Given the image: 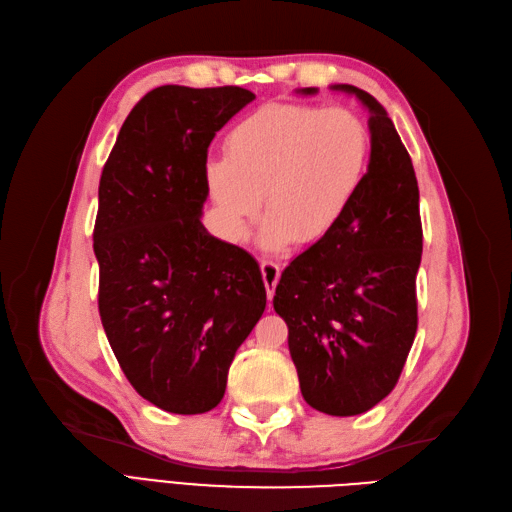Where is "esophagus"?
<instances>
[{"label":"esophagus","mask_w":512,"mask_h":512,"mask_svg":"<svg viewBox=\"0 0 512 512\" xmlns=\"http://www.w3.org/2000/svg\"><path fill=\"white\" fill-rule=\"evenodd\" d=\"M260 271H262V280H265L267 297H269V299H273V294H275V286H277V282H280L282 269L277 267L273 260H262V262H260Z\"/></svg>","instance_id":"esophagus-1"}]
</instances>
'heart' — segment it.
<instances>
[{
	"label": "heart",
	"instance_id": "1",
	"mask_svg": "<svg viewBox=\"0 0 512 512\" xmlns=\"http://www.w3.org/2000/svg\"><path fill=\"white\" fill-rule=\"evenodd\" d=\"M224 160L207 164V188L232 235H241L265 196L262 243L316 245L342 224L361 192L371 136L348 108L271 102L226 136Z\"/></svg>",
	"mask_w": 512,
	"mask_h": 512
}]
</instances>
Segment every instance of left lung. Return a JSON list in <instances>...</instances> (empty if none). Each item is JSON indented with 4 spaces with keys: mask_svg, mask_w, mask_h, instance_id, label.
I'll return each mask as SVG.
<instances>
[{
    "mask_svg": "<svg viewBox=\"0 0 512 512\" xmlns=\"http://www.w3.org/2000/svg\"><path fill=\"white\" fill-rule=\"evenodd\" d=\"M331 89L369 113L365 183L342 224L284 269L273 307L288 324L303 399L324 414L354 416L389 395L406 365L423 228L410 153L384 106L359 87Z\"/></svg>",
    "mask_w": 512,
    "mask_h": 512,
    "instance_id": "8db88e82",
    "label": "left lung"
}]
</instances>
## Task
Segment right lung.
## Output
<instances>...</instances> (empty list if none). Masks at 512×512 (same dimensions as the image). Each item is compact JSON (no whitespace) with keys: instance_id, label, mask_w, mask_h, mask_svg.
I'll return each instance as SVG.
<instances>
[{"instance_id":"1","label":"right lung","mask_w":512,"mask_h":512,"mask_svg":"<svg viewBox=\"0 0 512 512\" xmlns=\"http://www.w3.org/2000/svg\"><path fill=\"white\" fill-rule=\"evenodd\" d=\"M256 96L162 85L123 121L98 188L102 327L134 391L166 412L220 404L267 305L258 262L200 222L207 149Z\"/></svg>"}]
</instances>
